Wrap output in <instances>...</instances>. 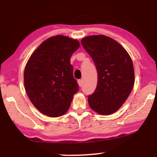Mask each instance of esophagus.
<instances>
[{"label": "esophagus", "instance_id": "obj_1", "mask_svg": "<svg viewBox=\"0 0 157 157\" xmlns=\"http://www.w3.org/2000/svg\"><path fill=\"white\" fill-rule=\"evenodd\" d=\"M78 84L80 87H81L83 86V81L82 80H78Z\"/></svg>", "mask_w": 157, "mask_h": 157}]
</instances>
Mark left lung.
<instances>
[{
  "mask_svg": "<svg viewBox=\"0 0 157 157\" xmlns=\"http://www.w3.org/2000/svg\"><path fill=\"white\" fill-rule=\"evenodd\" d=\"M81 44L98 73L97 86L88 96L89 106L101 115H110L121 108L134 86L132 60L125 48L109 36H87Z\"/></svg>",
  "mask_w": 157,
  "mask_h": 157,
  "instance_id": "obj_1",
  "label": "left lung"
}]
</instances>
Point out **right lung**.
<instances>
[{"label": "right lung", "mask_w": 157, "mask_h": 157, "mask_svg": "<svg viewBox=\"0 0 157 157\" xmlns=\"http://www.w3.org/2000/svg\"><path fill=\"white\" fill-rule=\"evenodd\" d=\"M80 46L76 39L56 36L32 53L24 70V86L33 106L50 117L67 112L78 86L70 59Z\"/></svg>", "instance_id": "right-lung-1"}]
</instances>
